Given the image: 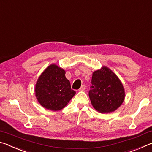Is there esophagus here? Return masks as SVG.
<instances>
[{
	"mask_svg": "<svg viewBox=\"0 0 152 152\" xmlns=\"http://www.w3.org/2000/svg\"><path fill=\"white\" fill-rule=\"evenodd\" d=\"M86 89V85L85 84H83V85H82L81 86V87H80V88L79 89V91H84V90Z\"/></svg>",
	"mask_w": 152,
	"mask_h": 152,
	"instance_id": "obj_1",
	"label": "esophagus"
}]
</instances>
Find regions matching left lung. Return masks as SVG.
<instances>
[{
    "mask_svg": "<svg viewBox=\"0 0 152 152\" xmlns=\"http://www.w3.org/2000/svg\"><path fill=\"white\" fill-rule=\"evenodd\" d=\"M92 84L89 97L98 112L115 111L124 101L125 92L122 82L108 67L102 66L92 73Z\"/></svg>",
    "mask_w": 152,
    "mask_h": 152,
    "instance_id": "obj_1",
    "label": "left lung"
}]
</instances>
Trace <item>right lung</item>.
Listing matches in <instances>:
<instances>
[{"mask_svg": "<svg viewBox=\"0 0 152 152\" xmlns=\"http://www.w3.org/2000/svg\"><path fill=\"white\" fill-rule=\"evenodd\" d=\"M65 74L64 69L52 64L38 78L35 94L37 101L45 109L53 111L62 109L76 94Z\"/></svg>", "mask_w": 152, "mask_h": 152, "instance_id": "right-lung-1", "label": "right lung"}]
</instances>
